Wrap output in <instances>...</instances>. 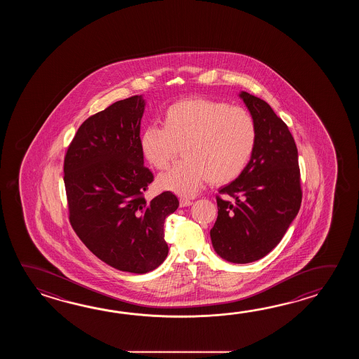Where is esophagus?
Wrapping results in <instances>:
<instances>
[{"instance_id":"1","label":"esophagus","mask_w":359,"mask_h":359,"mask_svg":"<svg viewBox=\"0 0 359 359\" xmlns=\"http://www.w3.org/2000/svg\"><path fill=\"white\" fill-rule=\"evenodd\" d=\"M190 205H192V201H191V200H189V198H180V206H181V208Z\"/></svg>"}]
</instances>
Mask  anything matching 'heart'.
I'll return each mask as SVG.
<instances>
[{"label": "heart", "mask_w": 359, "mask_h": 359, "mask_svg": "<svg viewBox=\"0 0 359 359\" xmlns=\"http://www.w3.org/2000/svg\"><path fill=\"white\" fill-rule=\"evenodd\" d=\"M181 144L184 159L158 177V186L191 196L208 180L223 184L243 173L255 149L257 124L243 107L195 97L167 107L161 126L146 127L138 138L144 158L156 169L168 167Z\"/></svg>", "instance_id": "1"}]
</instances>
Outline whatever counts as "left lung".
I'll return each mask as SVG.
<instances>
[{
  "label": "left lung",
  "mask_w": 359,
  "mask_h": 359,
  "mask_svg": "<svg viewBox=\"0 0 359 359\" xmlns=\"http://www.w3.org/2000/svg\"><path fill=\"white\" fill-rule=\"evenodd\" d=\"M257 124L252 158L235 181L222 187L210 229L222 259L245 264L266 257L283 240L302 204L298 149L287 126L264 100L238 93Z\"/></svg>",
  "instance_id": "8db88e82"
}]
</instances>
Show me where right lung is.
Instances as JSON below:
<instances>
[{"mask_svg":"<svg viewBox=\"0 0 359 359\" xmlns=\"http://www.w3.org/2000/svg\"><path fill=\"white\" fill-rule=\"evenodd\" d=\"M145 105L136 95L86 119L64 161L72 227L99 259L130 273L165 260L164 222L180 205L170 191L144 198L154 180L138 145Z\"/></svg>","mask_w":359,"mask_h":359,"instance_id":"add662e5","label":"right lung"}]
</instances>
